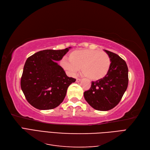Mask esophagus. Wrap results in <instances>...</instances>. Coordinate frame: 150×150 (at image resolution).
Instances as JSON below:
<instances>
[{
  "instance_id": "1",
  "label": "esophagus",
  "mask_w": 150,
  "mask_h": 150,
  "mask_svg": "<svg viewBox=\"0 0 150 150\" xmlns=\"http://www.w3.org/2000/svg\"><path fill=\"white\" fill-rule=\"evenodd\" d=\"M81 79H79V78H78V79H76V82L77 83H79V82H80V81H81Z\"/></svg>"
}]
</instances>
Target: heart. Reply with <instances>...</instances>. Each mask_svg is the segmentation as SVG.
I'll list each match as a JSON object with an SVG mask.
<instances>
[{
	"mask_svg": "<svg viewBox=\"0 0 150 150\" xmlns=\"http://www.w3.org/2000/svg\"><path fill=\"white\" fill-rule=\"evenodd\" d=\"M63 68L74 74L81 71L90 80L97 81L104 78L110 70L111 59L108 54L98 50L83 49L69 54V59L64 58L61 61Z\"/></svg>",
	"mask_w": 150,
	"mask_h": 150,
	"instance_id": "1",
	"label": "heart"
}]
</instances>
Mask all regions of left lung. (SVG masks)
<instances>
[{"instance_id":"8db88e82","label":"left lung","mask_w":150,"mask_h":150,"mask_svg":"<svg viewBox=\"0 0 150 150\" xmlns=\"http://www.w3.org/2000/svg\"><path fill=\"white\" fill-rule=\"evenodd\" d=\"M110 57L111 66L106 76L92 81L89 90L84 93L86 101L98 111H108L120 103L128 85V68L117 54L104 50Z\"/></svg>"}]
</instances>
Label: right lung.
I'll return each mask as SVG.
<instances>
[{"mask_svg": "<svg viewBox=\"0 0 150 150\" xmlns=\"http://www.w3.org/2000/svg\"><path fill=\"white\" fill-rule=\"evenodd\" d=\"M70 48L43 50L26 60L21 87L27 101L36 109L48 110L57 107L64 100L69 86L76 81L56 62L61 60Z\"/></svg>", "mask_w": 150, "mask_h": 150, "instance_id": "add662e5", "label": "right lung"}]
</instances>
